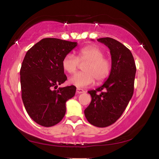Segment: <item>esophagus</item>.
I'll use <instances>...</instances> for the list:
<instances>
[{
    "label": "esophagus",
    "mask_w": 159,
    "mask_h": 159,
    "mask_svg": "<svg viewBox=\"0 0 159 159\" xmlns=\"http://www.w3.org/2000/svg\"><path fill=\"white\" fill-rule=\"evenodd\" d=\"M76 92H77V94H81V93H84V90L81 89H76Z\"/></svg>",
    "instance_id": "esophagus-1"
}]
</instances>
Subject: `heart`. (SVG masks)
Here are the masks:
<instances>
[{
  "label": "heart",
  "instance_id": "obj_1",
  "mask_svg": "<svg viewBox=\"0 0 159 159\" xmlns=\"http://www.w3.org/2000/svg\"><path fill=\"white\" fill-rule=\"evenodd\" d=\"M104 51L97 46H88L81 48L78 57L67 54L63 58L62 68L68 73H73L79 63H85L82 67L84 72L74 74L69 78V83L77 87H86L92 85L96 80L102 83L108 77L111 71V61L105 57Z\"/></svg>",
  "mask_w": 159,
  "mask_h": 159
}]
</instances>
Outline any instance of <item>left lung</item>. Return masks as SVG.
I'll list each match as a JSON object with an SVG mask.
<instances>
[{
	"mask_svg": "<svg viewBox=\"0 0 159 159\" xmlns=\"http://www.w3.org/2000/svg\"><path fill=\"white\" fill-rule=\"evenodd\" d=\"M97 41L109 48L111 71L102 86L88 92L92 101L84 114L91 124L106 127L120 117L132 99L136 65L132 52L119 41L111 38H102Z\"/></svg>",
	"mask_w": 159,
	"mask_h": 159,
	"instance_id": "1",
	"label": "left lung"
}]
</instances>
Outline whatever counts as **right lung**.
Here are the masks:
<instances>
[{
	"mask_svg": "<svg viewBox=\"0 0 159 159\" xmlns=\"http://www.w3.org/2000/svg\"><path fill=\"white\" fill-rule=\"evenodd\" d=\"M76 46V42L47 38L25 54L20 69L22 99L28 115L39 125L50 127L60 122L65 103L75 94V86L56 89L67 80L63 58Z\"/></svg>",
	"mask_w": 159,
	"mask_h": 159,
	"instance_id": "obj_1",
	"label": "right lung"
}]
</instances>
